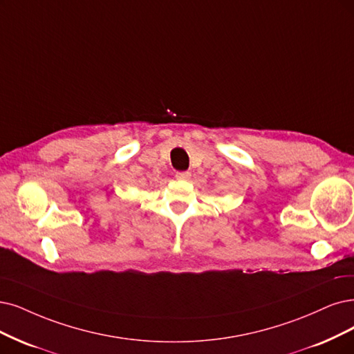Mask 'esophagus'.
<instances>
[{
    "label": "esophagus",
    "instance_id": "esophagus-1",
    "mask_svg": "<svg viewBox=\"0 0 354 354\" xmlns=\"http://www.w3.org/2000/svg\"><path fill=\"white\" fill-rule=\"evenodd\" d=\"M176 178L179 180H188L191 178V172H178L176 174Z\"/></svg>",
    "mask_w": 354,
    "mask_h": 354
}]
</instances>
